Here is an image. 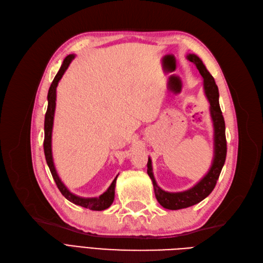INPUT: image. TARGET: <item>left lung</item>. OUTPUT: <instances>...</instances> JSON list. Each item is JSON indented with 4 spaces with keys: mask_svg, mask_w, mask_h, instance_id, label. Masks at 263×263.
<instances>
[{
    "mask_svg": "<svg viewBox=\"0 0 263 263\" xmlns=\"http://www.w3.org/2000/svg\"><path fill=\"white\" fill-rule=\"evenodd\" d=\"M187 60L193 62L196 66L197 70L200 71L201 76L203 77V85L205 95L210 102V112L214 126V158L211 165V169L205 174V177L197 182L196 184L183 192H166L157 184L153 172V164H151V159L148 158L147 163V173L153 181L155 195L157 201L162 208L166 210H181L186 209L190 206L195 205L203 201L205 197H208L216 185L219 174L221 172L222 166H224L227 154V142L225 135V121L222 117V113L219 106V93L218 87L215 83L214 78L209 72V70L204 66L203 61L194 53H189L186 55Z\"/></svg>",
    "mask_w": 263,
    "mask_h": 263,
    "instance_id": "obj_1",
    "label": "left lung"
}]
</instances>
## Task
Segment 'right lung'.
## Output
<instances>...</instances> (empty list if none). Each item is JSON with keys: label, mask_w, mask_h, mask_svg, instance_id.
I'll return each mask as SVG.
<instances>
[{"label": "right lung", "mask_w": 263, "mask_h": 263, "mask_svg": "<svg viewBox=\"0 0 263 263\" xmlns=\"http://www.w3.org/2000/svg\"><path fill=\"white\" fill-rule=\"evenodd\" d=\"M74 54H69L63 60L62 65L58 71V73L55 74L53 81L49 87L48 91V107H47V112L45 115V139H44V151L47 164L49 166V170L51 172V176L57 184L61 194L65 196L68 201L73 203L76 205H80L82 208L89 209L92 211H103L108 209L112 205L115 196V184H116V178L113 180L112 184L105 191L104 193L100 195L99 197H80L73 193H71L70 191L63 184L62 181L60 180L57 171H55L53 159H52V151H51V135H52V126H53V116H54V109H55V98H57V85L62 78L63 73L66 72L69 65L74 59Z\"/></svg>", "instance_id": "add662e5"}]
</instances>
